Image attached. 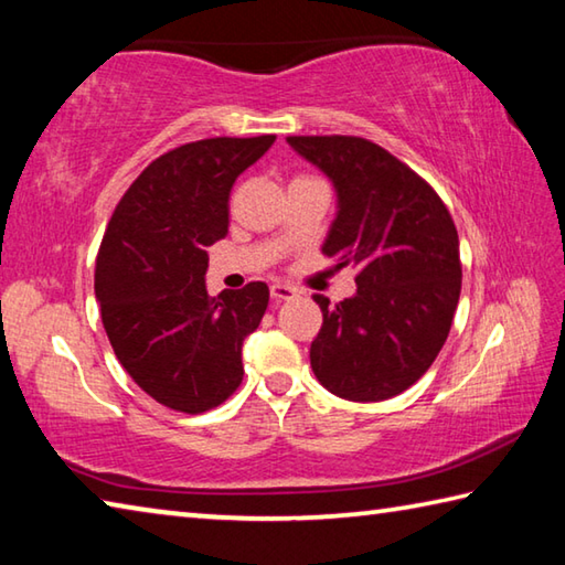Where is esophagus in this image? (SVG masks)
I'll return each instance as SVG.
<instances>
[{
  "label": "esophagus",
  "instance_id": "1",
  "mask_svg": "<svg viewBox=\"0 0 565 565\" xmlns=\"http://www.w3.org/2000/svg\"><path fill=\"white\" fill-rule=\"evenodd\" d=\"M294 296H299V291L289 284H271V299L274 301H289Z\"/></svg>",
  "mask_w": 565,
  "mask_h": 565
}]
</instances>
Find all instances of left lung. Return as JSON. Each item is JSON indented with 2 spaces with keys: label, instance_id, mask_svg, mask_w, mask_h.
<instances>
[{
  "label": "left lung",
  "instance_id": "left-lung-1",
  "mask_svg": "<svg viewBox=\"0 0 565 565\" xmlns=\"http://www.w3.org/2000/svg\"><path fill=\"white\" fill-rule=\"evenodd\" d=\"M327 174L339 214L321 252L356 269V294L313 296L323 323L311 369L347 401H386L426 374L461 296L458 232L441 196L384 147L361 137H286Z\"/></svg>",
  "mask_w": 565,
  "mask_h": 565
}]
</instances>
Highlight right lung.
I'll list each match as a JSON object with an SVG mask.
<instances>
[{"mask_svg": "<svg viewBox=\"0 0 565 565\" xmlns=\"http://www.w3.org/2000/svg\"><path fill=\"white\" fill-rule=\"evenodd\" d=\"M274 134L214 137L167 151L124 191L104 232L94 294L114 353L141 391L204 414L244 379L242 343L269 306V286L206 294V248L228 234L236 177Z\"/></svg>", "mask_w": 565, "mask_h": 565, "instance_id": "add662e5", "label": "right lung"}]
</instances>
